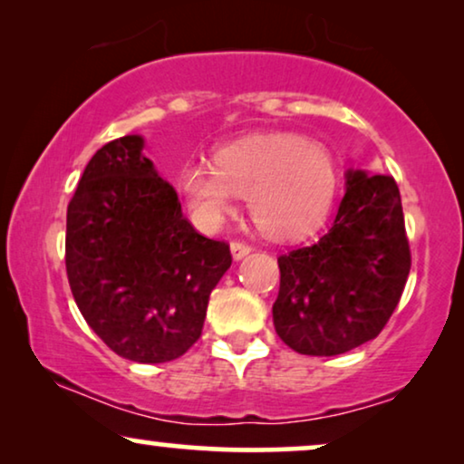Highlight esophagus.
I'll return each mask as SVG.
<instances>
[{
    "instance_id": "34e87169",
    "label": "esophagus",
    "mask_w": 464,
    "mask_h": 464,
    "mask_svg": "<svg viewBox=\"0 0 464 464\" xmlns=\"http://www.w3.org/2000/svg\"><path fill=\"white\" fill-rule=\"evenodd\" d=\"M230 253H232V257L238 262V259H243L245 256H249L251 246L246 245V243H240V240H234V243L230 245Z\"/></svg>"
}]
</instances>
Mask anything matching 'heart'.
I'll return each instance as SVG.
<instances>
[{"label":"heart","mask_w":464,"mask_h":464,"mask_svg":"<svg viewBox=\"0 0 464 464\" xmlns=\"http://www.w3.org/2000/svg\"><path fill=\"white\" fill-rule=\"evenodd\" d=\"M338 170L332 151L294 132H256L215 151V164L192 160L177 188L200 230L218 232L249 196V211L266 234L302 237L325 219Z\"/></svg>","instance_id":"b5f03b06"}]
</instances>
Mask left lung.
Here are the masks:
<instances>
[{
	"mask_svg": "<svg viewBox=\"0 0 464 464\" xmlns=\"http://www.w3.org/2000/svg\"><path fill=\"white\" fill-rule=\"evenodd\" d=\"M410 266L395 179L348 169L332 227L313 245L278 257L281 289L272 306L278 338L310 357L365 344L397 308Z\"/></svg>",
	"mask_w": 464,
	"mask_h": 464,
	"instance_id": "left-lung-1",
	"label": "left lung"
}]
</instances>
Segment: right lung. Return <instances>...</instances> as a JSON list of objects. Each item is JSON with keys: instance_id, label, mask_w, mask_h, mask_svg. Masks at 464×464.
<instances>
[{"instance_id": "obj_1", "label": "right lung", "mask_w": 464, "mask_h": 464, "mask_svg": "<svg viewBox=\"0 0 464 464\" xmlns=\"http://www.w3.org/2000/svg\"><path fill=\"white\" fill-rule=\"evenodd\" d=\"M143 148L126 135L86 164L67 207L65 266L82 316L113 353L167 363L200 338L232 256L183 218Z\"/></svg>"}]
</instances>
